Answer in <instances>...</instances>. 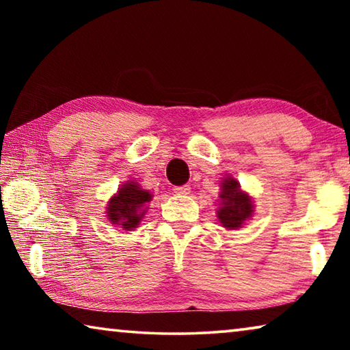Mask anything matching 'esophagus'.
<instances>
[{
	"mask_svg": "<svg viewBox=\"0 0 350 350\" xmlns=\"http://www.w3.org/2000/svg\"><path fill=\"white\" fill-rule=\"evenodd\" d=\"M174 193L176 194H189V193H191V187H189V185L174 187Z\"/></svg>",
	"mask_w": 350,
	"mask_h": 350,
	"instance_id": "obj_1",
	"label": "esophagus"
}]
</instances>
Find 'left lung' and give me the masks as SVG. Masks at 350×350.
<instances>
[{"mask_svg":"<svg viewBox=\"0 0 350 350\" xmlns=\"http://www.w3.org/2000/svg\"><path fill=\"white\" fill-rule=\"evenodd\" d=\"M222 206L217 210V217L225 228H239L242 222L252 216V199L241 191L239 183L234 179H225L222 182Z\"/></svg>","mask_w":350,"mask_h":350,"instance_id":"1","label":"left lung"}]
</instances>
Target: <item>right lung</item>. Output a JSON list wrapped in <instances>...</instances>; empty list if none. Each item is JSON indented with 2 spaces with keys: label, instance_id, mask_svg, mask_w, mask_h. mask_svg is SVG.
<instances>
[{
  "label": "right lung",
  "instance_id": "right-lung-1",
  "mask_svg": "<svg viewBox=\"0 0 350 350\" xmlns=\"http://www.w3.org/2000/svg\"><path fill=\"white\" fill-rule=\"evenodd\" d=\"M151 200V194L142 189L135 182H128L123 185L114 198L109 200L108 219L112 224L122 225V228H135L140 222L145 210H142L146 202Z\"/></svg>",
  "mask_w": 350,
  "mask_h": 350
}]
</instances>
